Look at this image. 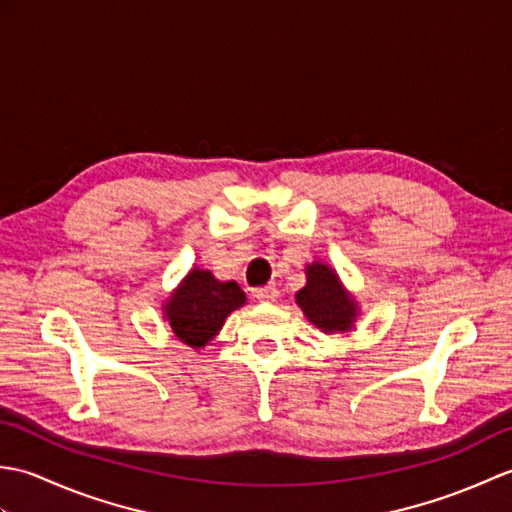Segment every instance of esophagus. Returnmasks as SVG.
<instances>
[{
    "instance_id": "34e87169",
    "label": "esophagus",
    "mask_w": 512,
    "mask_h": 512,
    "mask_svg": "<svg viewBox=\"0 0 512 512\" xmlns=\"http://www.w3.org/2000/svg\"><path fill=\"white\" fill-rule=\"evenodd\" d=\"M255 297L257 301H264V303H270L275 301L279 297V290L275 286H264V288H257L255 290Z\"/></svg>"
}]
</instances>
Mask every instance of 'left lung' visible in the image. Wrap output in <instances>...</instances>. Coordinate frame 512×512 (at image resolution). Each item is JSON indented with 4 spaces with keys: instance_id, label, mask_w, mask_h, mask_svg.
<instances>
[{
    "instance_id": "obj_1",
    "label": "left lung",
    "mask_w": 512,
    "mask_h": 512,
    "mask_svg": "<svg viewBox=\"0 0 512 512\" xmlns=\"http://www.w3.org/2000/svg\"><path fill=\"white\" fill-rule=\"evenodd\" d=\"M295 301L303 317L323 334L352 332L361 317L358 301L345 288L339 273L319 259L306 264V286L297 292Z\"/></svg>"
}]
</instances>
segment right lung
<instances>
[{
	"instance_id": "add662e5",
	"label": "right lung",
	"mask_w": 512,
	"mask_h": 512,
	"mask_svg": "<svg viewBox=\"0 0 512 512\" xmlns=\"http://www.w3.org/2000/svg\"><path fill=\"white\" fill-rule=\"evenodd\" d=\"M246 306L237 281H220L211 270L193 266L162 303V317L184 345L202 350L220 334L226 317Z\"/></svg>"
}]
</instances>
